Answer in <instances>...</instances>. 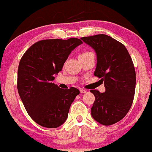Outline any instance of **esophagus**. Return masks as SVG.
I'll list each match as a JSON object with an SVG mask.
<instances>
[{
    "instance_id": "34e87169",
    "label": "esophagus",
    "mask_w": 152,
    "mask_h": 152,
    "mask_svg": "<svg viewBox=\"0 0 152 152\" xmlns=\"http://www.w3.org/2000/svg\"><path fill=\"white\" fill-rule=\"evenodd\" d=\"M80 92H81V94H85V93H86V91L84 90L83 88H81L80 89Z\"/></svg>"
}]
</instances>
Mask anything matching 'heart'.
I'll return each instance as SVG.
<instances>
[{"mask_svg":"<svg viewBox=\"0 0 152 152\" xmlns=\"http://www.w3.org/2000/svg\"><path fill=\"white\" fill-rule=\"evenodd\" d=\"M91 53H92V52H82L81 54H80V55L78 56H86V55H88V54H91Z\"/></svg>","mask_w":152,"mask_h":152,"instance_id":"obj_1","label":"heart"}]
</instances>
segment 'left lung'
Listing matches in <instances>:
<instances>
[{"label": "left lung", "instance_id": "left-lung-1", "mask_svg": "<svg viewBox=\"0 0 152 152\" xmlns=\"http://www.w3.org/2000/svg\"><path fill=\"white\" fill-rule=\"evenodd\" d=\"M81 39L96 52L94 75L104 81L105 88L104 93L90 91L95 96L91 115L101 125H113L127 115L134 99L136 74L132 60L124 45L108 35Z\"/></svg>", "mask_w": 152, "mask_h": 152}]
</instances>
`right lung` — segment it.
Wrapping results in <instances>:
<instances>
[{"mask_svg":"<svg viewBox=\"0 0 152 152\" xmlns=\"http://www.w3.org/2000/svg\"><path fill=\"white\" fill-rule=\"evenodd\" d=\"M77 38L45 39L32 45L22 56L18 70V91L30 118L38 125L56 128L64 124L80 91L64 90L52 83L74 49Z\"/></svg>","mask_w":152,"mask_h":152,"instance_id":"right-lung-1","label":"right lung"}]
</instances>
